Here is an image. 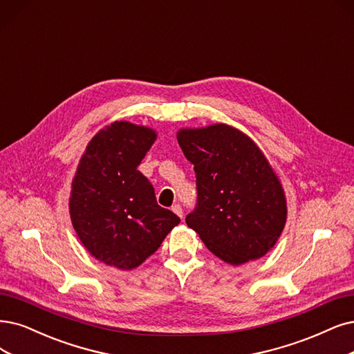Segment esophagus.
I'll use <instances>...</instances> for the list:
<instances>
[{"label": "esophagus", "instance_id": "1", "mask_svg": "<svg viewBox=\"0 0 354 354\" xmlns=\"http://www.w3.org/2000/svg\"><path fill=\"white\" fill-rule=\"evenodd\" d=\"M172 212H174L175 214H178L180 218L184 217V212H182V207H180L179 204H175V205L172 207Z\"/></svg>", "mask_w": 354, "mask_h": 354}]
</instances>
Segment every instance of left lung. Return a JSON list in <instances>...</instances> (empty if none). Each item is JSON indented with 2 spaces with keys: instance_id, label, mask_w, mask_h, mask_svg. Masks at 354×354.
Masks as SVG:
<instances>
[{
  "instance_id": "left-lung-1",
  "label": "left lung",
  "mask_w": 354,
  "mask_h": 354,
  "mask_svg": "<svg viewBox=\"0 0 354 354\" xmlns=\"http://www.w3.org/2000/svg\"><path fill=\"white\" fill-rule=\"evenodd\" d=\"M178 142L197 178V204L185 217L188 227L232 266L264 257L287 216L281 184L264 154L225 124L180 129Z\"/></svg>"
}]
</instances>
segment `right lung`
Instances as JSON below:
<instances>
[{
  "instance_id": "add662e5",
  "label": "right lung",
  "mask_w": 354,
  "mask_h": 354,
  "mask_svg": "<svg viewBox=\"0 0 354 354\" xmlns=\"http://www.w3.org/2000/svg\"><path fill=\"white\" fill-rule=\"evenodd\" d=\"M154 140L150 128L112 122L91 138L73 180L74 230L91 255L120 270L140 266L180 221L137 170Z\"/></svg>"
}]
</instances>
